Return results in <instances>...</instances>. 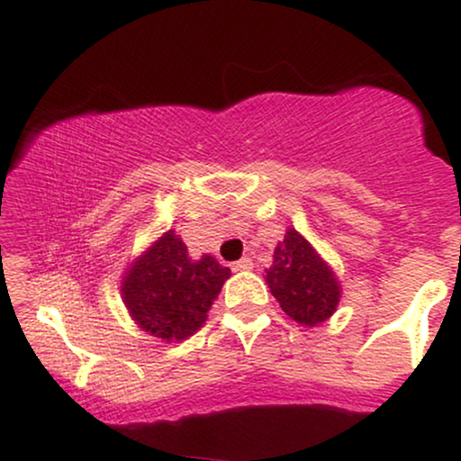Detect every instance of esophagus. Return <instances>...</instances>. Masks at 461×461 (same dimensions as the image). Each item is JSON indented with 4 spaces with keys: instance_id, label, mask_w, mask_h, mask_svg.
<instances>
[{
    "instance_id": "34e87169",
    "label": "esophagus",
    "mask_w": 461,
    "mask_h": 461,
    "mask_svg": "<svg viewBox=\"0 0 461 461\" xmlns=\"http://www.w3.org/2000/svg\"><path fill=\"white\" fill-rule=\"evenodd\" d=\"M234 271H251L253 268V260L251 258H242V260H238V262H234Z\"/></svg>"
}]
</instances>
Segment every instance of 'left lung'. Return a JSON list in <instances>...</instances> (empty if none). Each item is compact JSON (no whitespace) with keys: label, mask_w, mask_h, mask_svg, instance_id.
<instances>
[{"label":"left lung","mask_w":461,"mask_h":461,"mask_svg":"<svg viewBox=\"0 0 461 461\" xmlns=\"http://www.w3.org/2000/svg\"><path fill=\"white\" fill-rule=\"evenodd\" d=\"M267 284L279 308L308 327L330 319L340 301L336 275L297 230L285 231L284 240L275 247Z\"/></svg>","instance_id":"obj_1"}]
</instances>
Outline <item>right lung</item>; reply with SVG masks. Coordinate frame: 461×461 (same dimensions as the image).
<instances>
[{
	"mask_svg": "<svg viewBox=\"0 0 461 461\" xmlns=\"http://www.w3.org/2000/svg\"><path fill=\"white\" fill-rule=\"evenodd\" d=\"M230 275L212 256L193 260L182 238L168 230L131 262L121 294L142 331L167 342L186 340L208 319Z\"/></svg>",
	"mask_w": 461,
	"mask_h": 461,
	"instance_id": "right-lung-1",
	"label": "right lung"
}]
</instances>
